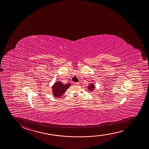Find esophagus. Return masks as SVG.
<instances>
[{
	"label": "esophagus",
	"mask_w": 149,
	"mask_h": 149,
	"mask_svg": "<svg viewBox=\"0 0 149 149\" xmlns=\"http://www.w3.org/2000/svg\"><path fill=\"white\" fill-rule=\"evenodd\" d=\"M74 84L76 85H79V83H74Z\"/></svg>",
	"instance_id": "esophagus-1"
}]
</instances>
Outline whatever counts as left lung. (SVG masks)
Masks as SVG:
<instances>
[{
    "instance_id": "1",
    "label": "left lung",
    "mask_w": 149,
    "mask_h": 149,
    "mask_svg": "<svg viewBox=\"0 0 149 149\" xmlns=\"http://www.w3.org/2000/svg\"><path fill=\"white\" fill-rule=\"evenodd\" d=\"M95 88V86L93 85V84H89L88 85V89L90 91H93L94 90V89Z\"/></svg>"
}]
</instances>
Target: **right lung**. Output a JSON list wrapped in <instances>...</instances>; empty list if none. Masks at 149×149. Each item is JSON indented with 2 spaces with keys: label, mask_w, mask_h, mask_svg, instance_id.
Wrapping results in <instances>:
<instances>
[{
  "label": "right lung",
  "mask_w": 149,
  "mask_h": 149,
  "mask_svg": "<svg viewBox=\"0 0 149 149\" xmlns=\"http://www.w3.org/2000/svg\"><path fill=\"white\" fill-rule=\"evenodd\" d=\"M71 86L70 84H63L61 81H57L52 87V93L56 98H60Z\"/></svg>",
  "instance_id": "right-lung-1"
}]
</instances>
